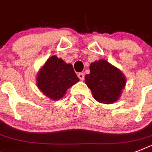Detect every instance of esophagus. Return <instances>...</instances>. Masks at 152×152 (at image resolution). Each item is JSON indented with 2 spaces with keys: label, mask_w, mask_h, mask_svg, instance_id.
<instances>
[{
  "label": "esophagus",
  "mask_w": 152,
  "mask_h": 152,
  "mask_svg": "<svg viewBox=\"0 0 152 152\" xmlns=\"http://www.w3.org/2000/svg\"><path fill=\"white\" fill-rule=\"evenodd\" d=\"M78 77L80 80H84V74L82 73V72H80V73H78Z\"/></svg>",
  "instance_id": "esophagus-1"
}]
</instances>
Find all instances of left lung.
<instances>
[{"mask_svg":"<svg viewBox=\"0 0 152 152\" xmlns=\"http://www.w3.org/2000/svg\"><path fill=\"white\" fill-rule=\"evenodd\" d=\"M85 83L98 102L110 104L118 99L125 88V79L119 69L105 60H99L91 64Z\"/></svg>","mask_w":152,"mask_h":152,"instance_id":"8db88e82","label":"left lung"}]
</instances>
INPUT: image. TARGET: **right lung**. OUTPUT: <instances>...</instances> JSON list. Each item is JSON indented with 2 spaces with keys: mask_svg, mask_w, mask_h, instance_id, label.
Returning <instances> with one entry per match:
<instances>
[{
  "mask_svg": "<svg viewBox=\"0 0 152 152\" xmlns=\"http://www.w3.org/2000/svg\"><path fill=\"white\" fill-rule=\"evenodd\" d=\"M79 81L71 64L56 56L50 57L37 77L38 87L52 99H60L71 86Z\"/></svg>",
  "mask_w": 152,
  "mask_h": 152,
  "instance_id": "add662e5",
  "label": "right lung"
}]
</instances>
